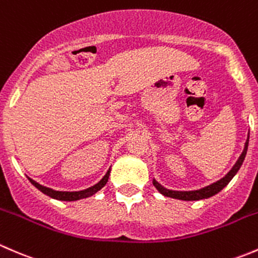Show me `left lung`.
<instances>
[{
	"label": "left lung",
	"instance_id": "left-lung-1",
	"mask_svg": "<svg viewBox=\"0 0 258 258\" xmlns=\"http://www.w3.org/2000/svg\"><path fill=\"white\" fill-rule=\"evenodd\" d=\"M248 142H249V132H248V137H247L246 143H244V148H243V152L242 154L239 155V158L237 159L236 164L232 167V169L224 175L223 178H221L217 182L212 183V184L207 185V187H203L201 189L197 190H172V189H167V188L163 187L162 184L157 182L155 179H153V184L154 187L157 188L158 192L160 195L165 196V197H170V198H174V200H180V201H200V200H206V198H210L212 196L217 195L218 192H221L227 184L232 180V178L237 174V172L241 168L242 163H243L244 158H246L247 154V149H248Z\"/></svg>",
	"mask_w": 258,
	"mask_h": 258
}]
</instances>
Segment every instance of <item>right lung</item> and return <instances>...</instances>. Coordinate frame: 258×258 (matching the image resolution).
Listing matches in <instances>:
<instances>
[{"label":"right lung","mask_w":258,"mask_h":258,"mask_svg":"<svg viewBox=\"0 0 258 258\" xmlns=\"http://www.w3.org/2000/svg\"><path fill=\"white\" fill-rule=\"evenodd\" d=\"M109 175H110V168H109V170L106 172V174L104 175V177L101 178V179L99 180L96 184H94L93 187H89V188H86V189H83V190H76V192H63V190L51 189V188H47V187H45V185L39 184V183L35 182V180L31 179V178H29V177L27 178H29L30 182H31L32 184L37 188V189L41 190L43 195L48 196V197L53 198V200L73 202V201H79V200H83V198L91 197V196L95 195L96 192H99V190H100L101 188L106 184V183H108Z\"/></svg>","instance_id":"right-lung-1"}]
</instances>
